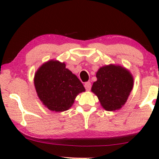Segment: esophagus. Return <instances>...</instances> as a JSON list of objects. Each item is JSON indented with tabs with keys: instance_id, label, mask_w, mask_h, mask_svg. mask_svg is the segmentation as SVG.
I'll use <instances>...</instances> for the list:
<instances>
[{
	"instance_id": "1",
	"label": "esophagus",
	"mask_w": 159,
	"mask_h": 159,
	"mask_svg": "<svg viewBox=\"0 0 159 159\" xmlns=\"http://www.w3.org/2000/svg\"><path fill=\"white\" fill-rule=\"evenodd\" d=\"M84 87L87 90H90L91 89V83L90 81H87L84 84Z\"/></svg>"
}]
</instances>
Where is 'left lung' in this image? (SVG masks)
Instances as JSON below:
<instances>
[{"instance_id":"left-lung-1","label":"left lung","mask_w":159,"mask_h":159,"mask_svg":"<svg viewBox=\"0 0 159 159\" xmlns=\"http://www.w3.org/2000/svg\"><path fill=\"white\" fill-rule=\"evenodd\" d=\"M97 81L91 91L96 95L102 107L108 111L119 110L125 105L134 85V78L125 67L110 64L100 67Z\"/></svg>"}]
</instances>
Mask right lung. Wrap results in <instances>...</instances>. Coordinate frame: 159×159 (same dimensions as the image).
Instances as JSON below:
<instances>
[{"instance_id": "1", "label": "right lung", "mask_w": 159, "mask_h": 159, "mask_svg": "<svg viewBox=\"0 0 159 159\" xmlns=\"http://www.w3.org/2000/svg\"><path fill=\"white\" fill-rule=\"evenodd\" d=\"M34 82L40 101L55 112L69 110L76 96L85 91L77 76L66 68L65 63L54 60L45 62L37 69Z\"/></svg>"}]
</instances>
